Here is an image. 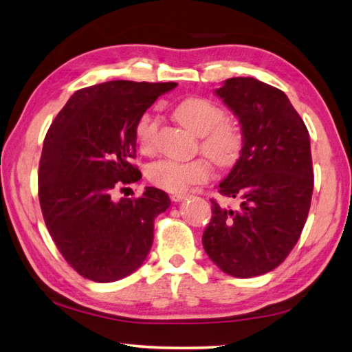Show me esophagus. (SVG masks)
<instances>
[{"instance_id":"esophagus-1","label":"esophagus","mask_w":352,"mask_h":352,"mask_svg":"<svg viewBox=\"0 0 352 352\" xmlns=\"http://www.w3.org/2000/svg\"><path fill=\"white\" fill-rule=\"evenodd\" d=\"M186 197H188L186 194H172L170 195V200L172 201H182L183 199H186Z\"/></svg>"}]
</instances>
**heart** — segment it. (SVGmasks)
Returning <instances> with one entry per match:
<instances>
[{
    "label": "heart",
    "instance_id": "obj_1",
    "mask_svg": "<svg viewBox=\"0 0 352 352\" xmlns=\"http://www.w3.org/2000/svg\"><path fill=\"white\" fill-rule=\"evenodd\" d=\"M175 118L182 126L192 130L201 140V151L217 166H231L239 158L243 136L236 124L226 121L225 113L219 105L205 98H188L175 109ZM160 121L151 115H142L136 126V141L141 152L151 153L155 148ZM146 175L153 186L182 192L190 184L204 183L211 177V166L205 160L178 162L172 158L157 160L147 166Z\"/></svg>",
    "mask_w": 352,
    "mask_h": 352
}]
</instances>
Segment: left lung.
Segmentation results:
<instances>
[{
	"label": "left lung",
	"mask_w": 352,
	"mask_h": 352,
	"mask_svg": "<svg viewBox=\"0 0 352 352\" xmlns=\"http://www.w3.org/2000/svg\"><path fill=\"white\" fill-rule=\"evenodd\" d=\"M239 118L243 146L219 184L237 210L212 204L204 248L220 270L252 278L284 262L305 228L314 190L309 132L289 98L253 77H233L216 90Z\"/></svg>",
	"instance_id": "left-lung-1"
}]
</instances>
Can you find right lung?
<instances>
[{"label": "right lung", "instance_id": "right-lung-1", "mask_svg": "<svg viewBox=\"0 0 352 352\" xmlns=\"http://www.w3.org/2000/svg\"><path fill=\"white\" fill-rule=\"evenodd\" d=\"M175 82L110 80L77 90L52 121L38 166V200L46 228L65 261L83 278L113 283L140 269L153 242V220L168 194L146 188L113 200L135 183L136 126Z\"/></svg>", "mask_w": 352, "mask_h": 352}]
</instances>
